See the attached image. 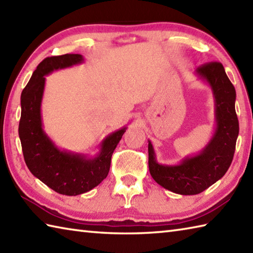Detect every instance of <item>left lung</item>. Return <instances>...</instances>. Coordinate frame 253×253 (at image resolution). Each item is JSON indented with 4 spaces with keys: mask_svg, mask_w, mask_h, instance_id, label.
<instances>
[{
    "mask_svg": "<svg viewBox=\"0 0 253 253\" xmlns=\"http://www.w3.org/2000/svg\"><path fill=\"white\" fill-rule=\"evenodd\" d=\"M195 74L209 84L215 102V130L203 149L183 158L177 165H162L148 140L149 171L158 184L181 195H195L209 189L225 175L231 165L239 133L235 110L236 90L220 62L197 68Z\"/></svg>",
    "mask_w": 253,
    "mask_h": 253,
    "instance_id": "obj_1",
    "label": "left lung"
}]
</instances>
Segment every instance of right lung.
<instances>
[{
	"instance_id": "add662e5",
	"label": "right lung",
	"mask_w": 253,
	"mask_h": 253,
	"mask_svg": "<svg viewBox=\"0 0 253 253\" xmlns=\"http://www.w3.org/2000/svg\"><path fill=\"white\" fill-rule=\"evenodd\" d=\"M84 62L82 54L49 57L38 64L21 95L18 135L29 171L59 194L76 196L91 191L105 179L112 155L127 127L106 136L94 157L58 148L43 130L42 102L46 76L60 69Z\"/></svg>"
}]
</instances>
